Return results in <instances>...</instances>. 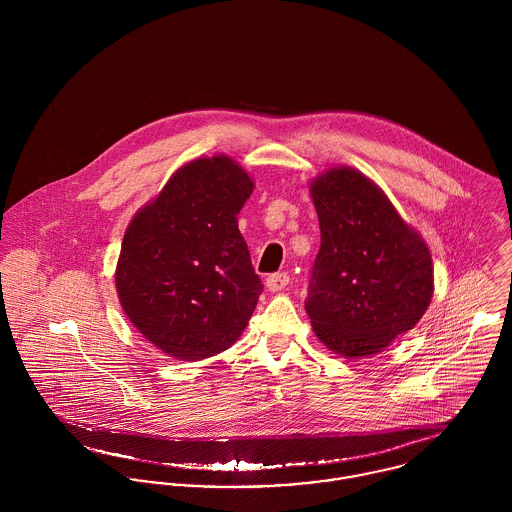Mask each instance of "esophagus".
Here are the masks:
<instances>
[{
    "mask_svg": "<svg viewBox=\"0 0 512 512\" xmlns=\"http://www.w3.org/2000/svg\"><path fill=\"white\" fill-rule=\"evenodd\" d=\"M288 284H290V274H288V272L272 274V276H268V280H266V286H268L270 292H280V290H284Z\"/></svg>",
    "mask_w": 512,
    "mask_h": 512,
    "instance_id": "1",
    "label": "esophagus"
}]
</instances>
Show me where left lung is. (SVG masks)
I'll list each match as a JSON object with an SVG mask.
<instances>
[{
	"label": "left lung",
	"mask_w": 512,
	"mask_h": 512,
	"mask_svg": "<svg viewBox=\"0 0 512 512\" xmlns=\"http://www.w3.org/2000/svg\"><path fill=\"white\" fill-rule=\"evenodd\" d=\"M311 197L321 228L305 299L313 331L345 357L380 353L430 305V250L355 169H329Z\"/></svg>",
	"instance_id": "left-lung-1"
}]
</instances>
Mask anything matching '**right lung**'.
Returning <instances> with one entry per match:
<instances>
[{
    "mask_svg": "<svg viewBox=\"0 0 512 512\" xmlns=\"http://www.w3.org/2000/svg\"><path fill=\"white\" fill-rule=\"evenodd\" d=\"M250 193L232 159L203 157L130 222L116 288L130 321L163 353L201 361L248 325L264 290L236 220Z\"/></svg>",
    "mask_w": 512,
    "mask_h": 512,
    "instance_id": "1",
    "label": "right lung"
}]
</instances>
